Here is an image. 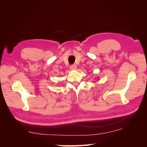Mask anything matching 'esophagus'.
Listing matches in <instances>:
<instances>
[{
  "mask_svg": "<svg viewBox=\"0 0 147 147\" xmlns=\"http://www.w3.org/2000/svg\"><path fill=\"white\" fill-rule=\"evenodd\" d=\"M70 69L71 70H76L77 69V66H76V65H74V64L71 65L70 67Z\"/></svg>",
  "mask_w": 147,
  "mask_h": 147,
  "instance_id": "obj_1",
  "label": "esophagus"
}]
</instances>
